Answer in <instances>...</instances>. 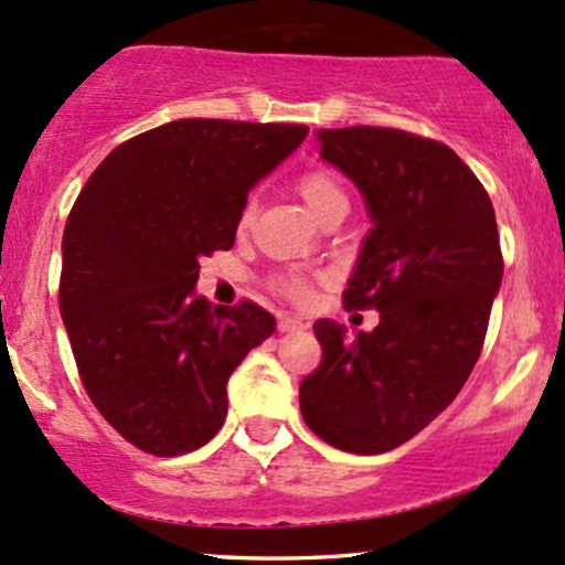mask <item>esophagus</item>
Listing matches in <instances>:
<instances>
[{
  "mask_svg": "<svg viewBox=\"0 0 565 565\" xmlns=\"http://www.w3.org/2000/svg\"><path fill=\"white\" fill-rule=\"evenodd\" d=\"M302 321L297 319V316H278V330L281 332H297V330H302Z\"/></svg>",
  "mask_w": 565,
  "mask_h": 565,
  "instance_id": "obj_1",
  "label": "esophagus"
}]
</instances>
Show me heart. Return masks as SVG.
<instances>
[{"instance_id":"1","label":"heart","mask_w":565,"mask_h":565,"mask_svg":"<svg viewBox=\"0 0 565 565\" xmlns=\"http://www.w3.org/2000/svg\"><path fill=\"white\" fill-rule=\"evenodd\" d=\"M295 188L300 192L302 201H306V206L311 209L319 220L334 206H349V195H345L343 182H340L338 173L327 169V166H313V169L302 171L300 177H297ZM252 220H254V206L249 203V206H244V212H241V220H238L241 231H246V227L252 225ZM270 289H276L278 295L289 297V300L295 302H306L308 297H311V278H308L306 273L284 270L270 278Z\"/></svg>"}]
</instances>
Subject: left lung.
<instances>
[{
    "label": "left lung",
    "mask_w": 565,
    "mask_h": 565,
    "mask_svg": "<svg viewBox=\"0 0 565 565\" xmlns=\"http://www.w3.org/2000/svg\"><path fill=\"white\" fill-rule=\"evenodd\" d=\"M316 136L375 222L343 306L381 321L353 340L316 321L321 362L302 377L300 411L332 448L386 454L456 399L480 359L504 273L493 203L443 141L377 126Z\"/></svg>",
    "instance_id": "1"
}]
</instances>
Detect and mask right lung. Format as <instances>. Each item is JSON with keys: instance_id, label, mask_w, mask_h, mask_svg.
Returning <instances> with one entry per match:
<instances>
[{"instance_id": "obj_1", "label": "right lung", "mask_w": 565, "mask_h": 565, "mask_svg": "<svg viewBox=\"0 0 565 565\" xmlns=\"http://www.w3.org/2000/svg\"><path fill=\"white\" fill-rule=\"evenodd\" d=\"M297 122L190 117L122 141L64 227L58 306L79 381L122 439L152 456L206 445L227 377L276 330L257 302L192 295L198 259L227 252L249 190L306 139Z\"/></svg>"}]
</instances>
